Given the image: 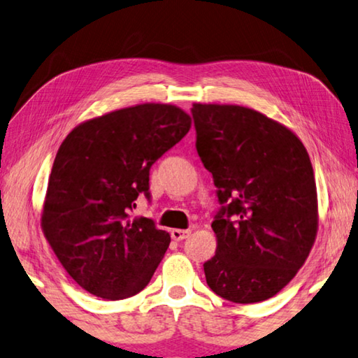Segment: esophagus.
Returning <instances> with one entry per match:
<instances>
[{
    "mask_svg": "<svg viewBox=\"0 0 358 358\" xmlns=\"http://www.w3.org/2000/svg\"><path fill=\"white\" fill-rule=\"evenodd\" d=\"M189 236H190V230H179V228L171 230V238L174 241H184V239Z\"/></svg>",
    "mask_w": 358,
    "mask_h": 358,
    "instance_id": "esophagus-1",
    "label": "esophagus"
}]
</instances>
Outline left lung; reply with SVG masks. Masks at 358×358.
I'll use <instances>...</instances> for the list:
<instances>
[{"mask_svg": "<svg viewBox=\"0 0 358 358\" xmlns=\"http://www.w3.org/2000/svg\"><path fill=\"white\" fill-rule=\"evenodd\" d=\"M196 152L222 208L217 249L204 263L210 290L233 303L268 300L295 278L317 234L311 160L294 131L234 104L192 108Z\"/></svg>", "mask_w": 358, "mask_h": 358, "instance_id": "obj_1", "label": "left lung"}]
</instances>
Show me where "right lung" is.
I'll use <instances>...</instances> for the list:
<instances>
[{
  "mask_svg": "<svg viewBox=\"0 0 358 358\" xmlns=\"http://www.w3.org/2000/svg\"><path fill=\"white\" fill-rule=\"evenodd\" d=\"M192 119L173 104L145 103L87 120L57 152L43 208L44 236L82 289L104 300L139 294L169 245L148 217L150 166L182 139Z\"/></svg>",
  "mask_w": 358,
  "mask_h": 358,
  "instance_id": "add662e5",
  "label": "right lung"
}]
</instances>
